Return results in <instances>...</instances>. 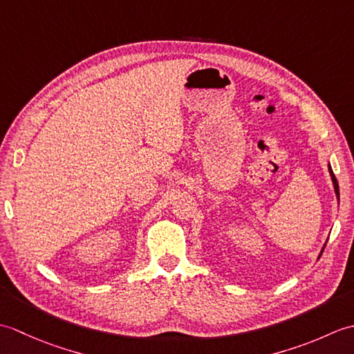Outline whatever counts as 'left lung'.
Instances as JSON below:
<instances>
[{
  "label": "left lung",
  "instance_id": "obj_1",
  "mask_svg": "<svg viewBox=\"0 0 354 354\" xmlns=\"http://www.w3.org/2000/svg\"><path fill=\"white\" fill-rule=\"evenodd\" d=\"M328 170H330V175H332V181H333V185H335V193H336V196L339 198V185H337L336 176H335V173H333V170H332V167H330V165H328ZM322 251H324V250H322ZM322 251H321V254H322Z\"/></svg>",
  "mask_w": 354,
  "mask_h": 354
}]
</instances>
